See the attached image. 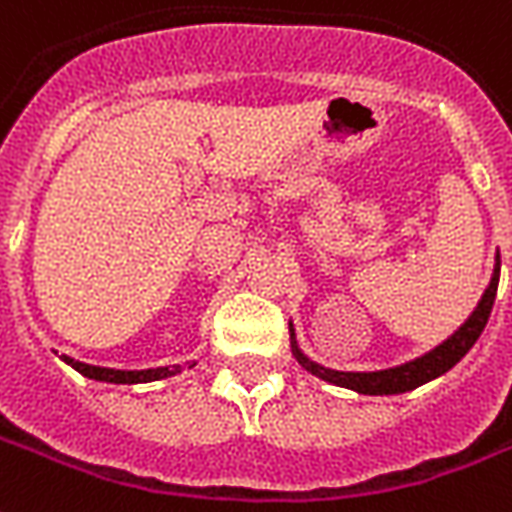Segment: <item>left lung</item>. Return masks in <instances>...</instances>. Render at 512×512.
<instances>
[{
    "instance_id": "obj_1",
    "label": "left lung",
    "mask_w": 512,
    "mask_h": 512,
    "mask_svg": "<svg viewBox=\"0 0 512 512\" xmlns=\"http://www.w3.org/2000/svg\"><path fill=\"white\" fill-rule=\"evenodd\" d=\"M497 284H499V252H497V263H494V273H491V282L483 292V298L478 300L475 311L467 317L459 330H456L451 338L435 346L427 354H421L416 360L405 362V365H397V368H386V370H373V373H349V370H333L319 365V362L308 360L306 354L300 351L298 341H295V330L290 325V341H292V354L295 360L308 370L314 373L322 381H330L335 386H343V389H354L360 395H403V392H411L416 386L427 384L432 378L443 376L448 370L454 368L456 362L462 360L467 351L473 349L475 341L481 338L483 327L489 322L491 308H494V298H497Z\"/></svg>"
}]
</instances>
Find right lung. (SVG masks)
<instances>
[{
	"instance_id": "obj_1",
	"label": "right lung",
	"mask_w": 512,
	"mask_h": 512,
	"mask_svg": "<svg viewBox=\"0 0 512 512\" xmlns=\"http://www.w3.org/2000/svg\"><path fill=\"white\" fill-rule=\"evenodd\" d=\"M61 360L66 365H72L77 373H83L85 378H93V381H107V384H147V381H161V378L177 376L179 365L174 368H147V370H115V368H99V365H85L80 360H72V357H66L61 354ZM190 368H193L195 362H187Z\"/></svg>"
}]
</instances>
